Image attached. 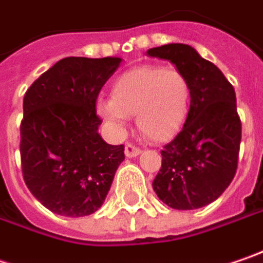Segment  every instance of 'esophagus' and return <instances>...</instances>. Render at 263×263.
Masks as SVG:
<instances>
[{
    "label": "esophagus",
    "instance_id": "esophagus-1",
    "mask_svg": "<svg viewBox=\"0 0 263 263\" xmlns=\"http://www.w3.org/2000/svg\"><path fill=\"white\" fill-rule=\"evenodd\" d=\"M140 153H141V148L135 147L134 144H126L125 146V155H126V158H135Z\"/></svg>",
    "mask_w": 263,
    "mask_h": 263
}]
</instances>
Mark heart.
I'll return each mask as SVG.
<instances>
[{
	"instance_id": "1",
	"label": "heart",
	"mask_w": 263,
	"mask_h": 263,
	"mask_svg": "<svg viewBox=\"0 0 263 263\" xmlns=\"http://www.w3.org/2000/svg\"><path fill=\"white\" fill-rule=\"evenodd\" d=\"M189 82L181 71L144 65L120 74L111 85V100H100L97 111L116 131L137 116L141 134L153 141L173 138L186 122Z\"/></svg>"
}]
</instances>
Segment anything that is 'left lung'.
<instances>
[{
	"mask_svg": "<svg viewBox=\"0 0 263 263\" xmlns=\"http://www.w3.org/2000/svg\"><path fill=\"white\" fill-rule=\"evenodd\" d=\"M147 54L174 64L191 87L186 122L161 152L153 191L171 209L205 207L224 192L237 171L241 120L235 90L222 71L187 44H165Z\"/></svg>",
	"mask_w": 263,
	"mask_h": 263,
	"instance_id": "left-lung-1",
	"label": "left lung"
}]
</instances>
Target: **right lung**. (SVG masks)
<instances>
[{
  "mask_svg": "<svg viewBox=\"0 0 263 263\" xmlns=\"http://www.w3.org/2000/svg\"><path fill=\"white\" fill-rule=\"evenodd\" d=\"M120 58H64L26 90L21 123L22 174L52 213L83 217L105 201L125 147L98 134L97 98Z\"/></svg>",
  "mask_w": 263,
  "mask_h": 263,
  "instance_id": "add662e5",
  "label": "right lung"
}]
</instances>
